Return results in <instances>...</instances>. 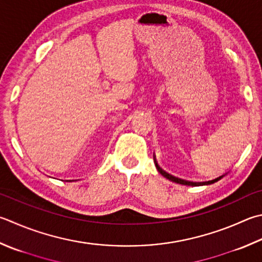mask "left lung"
Instances as JSON below:
<instances>
[{
	"instance_id": "obj_1",
	"label": "left lung",
	"mask_w": 262,
	"mask_h": 262,
	"mask_svg": "<svg viewBox=\"0 0 262 262\" xmlns=\"http://www.w3.org/2000/svg\"><path fill=\"white\" fill-rule=\"evenodd\" d=\"M154 162H155V165H156L157 171H159L163 177H165L166 179H169V180H171V181L177 182V184L186 185V186H204V185H211V184H214V182H216V181H219V180L221 179V178H224V177L227 174V173H225V174H223V176L215 178V179H212V180H209V181H197V182H196V181H188V180H184V179H180V178H177V177L171 176V174L167 173V172H165L164 170H162L161 167L159 166V164H157L155 156H154Z\"/></svg>"
}]
</instances>
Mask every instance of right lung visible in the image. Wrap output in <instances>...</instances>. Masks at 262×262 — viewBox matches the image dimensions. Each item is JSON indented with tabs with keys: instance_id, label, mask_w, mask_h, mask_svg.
I'll use <instances>...</instances> for the list:
<instances>
[{
	"instance_id": "obj_1",
	"label": "right lung",
	"mask_w": 262,
	"mask_h": 262,
	"mask_svg": "<svg viewBox=\"0 0 262 262\" xmlns=\"http://www.w3.org/2000/svg\"><path fill=\"white\" fill-rule=\"evenodd\" d=\"M66 181H74V180H66Z\"/></svg>"
}]
</instances>
